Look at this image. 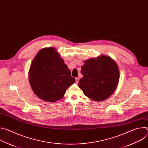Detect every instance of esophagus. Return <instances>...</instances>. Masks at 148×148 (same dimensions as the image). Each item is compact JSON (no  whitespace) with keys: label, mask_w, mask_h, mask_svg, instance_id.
<instances>
[{"label":"esophagus","mask_w":148,"mask_h":148,"mask_svg":"<svg viewBox=\"0 0 148 148\" xmlns=\"http://www.w3.org/2000/svg\"><path fill=\"white\" fill-rule=\"evenodd\" d=\"M78 82H79V78H75V82H76L77 84H78Z\"/></svg>","instance_id":"1"}]
</instances>
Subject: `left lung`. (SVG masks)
<instances>
[{
    "instance_id": "1",
    "label": "left lung",
    "mask_w": 148,
    "mask_h": 148,
    "mask_svg": "<svg viewBox=\"0 0 148 148\" xmlns=\"http://www.w3.org/2000/svg\"><path fill=\"white\" fill-rule=\"evenodd\" d=\"M82 78L78 86L89 98L101 101L115 90L119 79L116 63L110 57L102 56L87 60L81 67Z\"/></svg>"
}]
</instances>
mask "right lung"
I'll list each match as a JSON object with an SVG mask.
<instances>
[{
  "label": "right lung",
  "mask_w": 148,
  "mask_h": 148,
  "mask_svg": "<svg viewBox=\"0 0 148 148\" xmlns=\"http://www.w3.org/2000/svg\"><path fill=\"white\" fill-rule=\"evenodd\" d=\"M29 78L34 92L47 102L62 98L66 90L75 81L54 48L43 49L37 54L30 66Z\"/></svg>",
  "instance_id": "1"
}]
</instances>
